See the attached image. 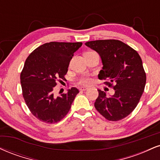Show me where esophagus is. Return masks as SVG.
<instances>
[{
    "label": "esophagus",
    "mask_w": 160,
    "mask_h": 160,
    "mask_svg": "<svg viewBox=\"0 0 160 160\" xmlns=\"http://www.w3.org/2000/svg\"><path fill=\"white\" fill-rule=\"evenodd\" d=\"M88 88L87 87H85V86H82V87L80 88V90H81V91H86V90H87Z\"/></svg>",
    "instance_id": "34e87169"
}]
</instances>
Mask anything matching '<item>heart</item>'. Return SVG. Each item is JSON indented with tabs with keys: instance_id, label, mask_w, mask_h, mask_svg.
<instances>
[{
	"instance_id": "b5f03b06",
	"label": "heart",
	"mask_w": 160,
	"mask_h": 160,
	"mask_svg": "<svg viewBox=\"0 0 160 160\" xmlns=\"http://www.w3.org/2000/svg\"><path fill=\"white\" fill-rule=\"evenodd\" d=\"M79 82L80 84H82V85H88V84H90L92 82V79L87 76L83 77V78L80 79Z\"/></svg>"
}]
</instances>
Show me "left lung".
Wrapping results in <instances>:
<instances>
[{"label":"left lung","mask_w":160,"mask_h":160,"mask_svg":"<svg viewBox=\"0 0 160 160\" xmlns=\"http://www.w3.org/2000/svg\"><path fill=\"white\" fill-rule=\"evenodd\" d=\"M85 45L101 57L103 68L98 78L107 80L109 86L115 84V94L112 96L98 89L95 109L107 120H122L134 110L145 89L146 74L141 57L119 40H96Z\"/></svg>","instance_id":"left-lung-1"}]
</instances>
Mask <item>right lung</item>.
Segmentation results:
<instances>
[{
  "instance_id": "add662e5",
  "label": "right lung",
  "mask_w": 160,
  "mask_h": 160,
  "mask_svg": "<svg viewBox=\"0 0 160 160\" xmlns=\"http://www.w3.org/2000/svg\"><path fill=\"white\" fill-rule=\"evenodd\" d=\"M82 42L45 43L29 55L21 73L23 97L30 112L38 120L48 124L57 123L68 111L79 93L72 87L59 97L53 95L57 80L64 76L74 53Z\"/></svg>"
}]
</instances>
